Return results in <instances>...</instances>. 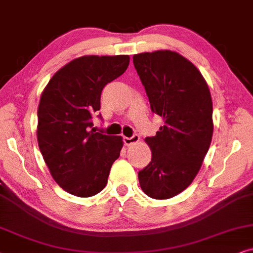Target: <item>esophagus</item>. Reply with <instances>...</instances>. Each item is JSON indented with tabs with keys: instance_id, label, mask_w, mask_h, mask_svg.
Wrapping results in <instances>:
<instances>
[{
	"instance_id": "1",
	"label": "esophagus",
	"mask_w": 253,
	"mask_h": 253,
	"mask_svg": "<svg viewBox=\"0 0 253 253\" xmlns=\"http://www.w3.org/2000/svg\"><path fill=\"white\" fill-rule=\"evenodd\" d=\"M124 141H125V144H126V146H132V144H135L139 142L140 136L137 135V134H134V135L130 137H125Z\"/></svg>"
}]
</instances>
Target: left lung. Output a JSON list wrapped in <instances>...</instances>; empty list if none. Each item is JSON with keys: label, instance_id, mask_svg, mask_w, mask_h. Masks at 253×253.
I'll return each instance as SVG.
<instances>
[{"label": "left lung", "instance_id": "obj_1", "mask_svg": "<svg viewBox=\"0 0 253 253\" xmlns=\"http://www.w3.org/2000/svg\"><path fill=\"white\" fill-rule=\"evenodd\" d=\"M154 113L164 125L146 137L151 162L139 171L142 191L154 199L183 192L199 172L213 136V103L204 76L191 61L172 50L133 56Z\"/></svg>", "mask_w": 253, "mask_h": 253}]
</instances>
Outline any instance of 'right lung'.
<instances>
[{
	"mask_svg": "<svg viewBox=\"0 0 253 253\" xmlns=\"http://www.w3.org/2000/svg\"><path fill=\"white\" fill-rule=\"evenodd\" d=\"M128 65V55L81 56L59 69L43 89L37 127L39 149L54 180L70 194L99 193L120 156L123 137L90 128L104 86Z\"/></svg>",
	"mask_w": 253,
	"mask_h": 253,
	"instance_id": "obj_1",
	"label": "right lung"
}]
</instances>
